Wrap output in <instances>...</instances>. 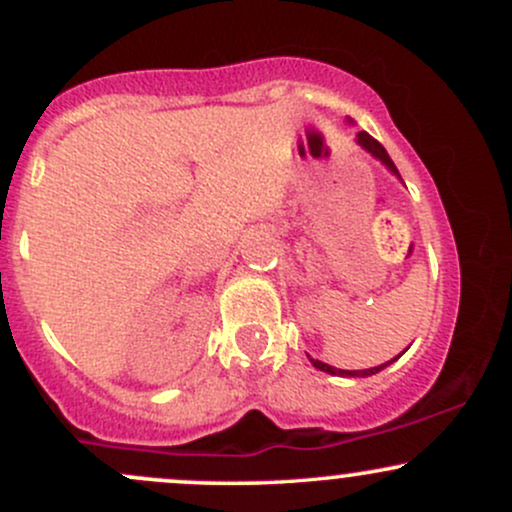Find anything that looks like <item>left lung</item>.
I'll list each match as a JSON object with an SVG mask.
<instances>
[{
  "label": "left lung",
  "instance_id": "left-lung-1",
  "mask_svg": "<svg viewBox=\"0 0 512 512\" xmlns=\"http://www.w3.org/2000/svg\"><path fill=\"white\" fill-rule=\"evenodd\" d=\"M356 142L363 146V149L368 151L370 156H375L378 158L380 163H385L387 166V170H392V173L397 175L399 178V173H397V168H395V163H392V158L387 156V151H385V146L378 142V139H373L370 137L368 132H358V137H356ZM397 358V356H395ZM395 358H392V361H395ZM392 361H387V363H383V366H375V368H366V370H342V368H334V366H330V363H322V361H317V358H310V363H313V366L317 368V370H325V373H330V375H342V378H368V375H375V373H380V370L383 368H387L390 366Z\"/></svg>",
  "mask_w": 512,
  "mask_h": 512
}]
</instances>
